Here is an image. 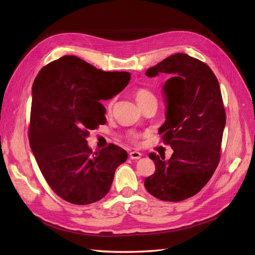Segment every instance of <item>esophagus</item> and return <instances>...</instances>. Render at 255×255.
Here are the masks:
<instances>
[{"label": "esophagus", "instance_id": "esophagus-1", "mask_svg": "<svg viewBox=\"0 0 255 255\" xmlns=\"http://www.w3.org/2000/svg\"><path fill=\"white\" fill-rule=\"evenodd\" d=\"M129 157L130 159H140L141 158V154L139 152H136V151H133L129 154Z\"/></svg>", "mask_w": 255, "mask_h": 255}]
</instances>
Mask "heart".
I'll use <instances>...</instances> for the list:
<instances>
[{
    "mask_svg": "<svg viewBox=\"0 0 255 255\" xmlns=\"http://www.w3.org/2000/svg\"><path fill=\"white\" fill-rule=\"evenodd\" d=\"M135 98H136L138 104L140 105V107H142L146 103H150L152 101H156L157 102L156 97H155V95L153 94V92L150 91L149 89H146V88H139V89H137L136 92H135ZM113 106H114V100H112L110 102V104H109V110L110 111L113 109ZM127 138L131 142L137 144V143H139L140 134H139V133H137V132L131 131V132L128 133Z\"/></svg>",
    "mask_w": 255,
    "mask_h": 255,
    "instance_id": "obj_1",
    "label": "heart"
}]
</instances>
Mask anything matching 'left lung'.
Masks as SVG:
<instances>
[{
	"mask_svg": "<svg viewBox=\"0 0 255 255\" xmlns=\"http://www.w3.org/2000/svg\"><path fill=\"white\" fill-rule=\"evenodd\" d=\"M158 73L171 75L163 87L167 111L159 134L173 153L168 160L149 154L156 171L144 187L158 199L181 202L202 190L215 172L226 115L218 79L206 63L176 53L145 72Z\"/></svg>",
	"mask_w": 255,
	"mask_h": 255,
	"instance_id": "left-lung-1",
	"label": "left lung"
}]
</instances>
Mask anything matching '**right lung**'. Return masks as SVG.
I'll use <instances>...</instances> for the list:
<instances>
[{
  "label": "right lung",
  "mask_w": 255,
  "mask_h": 255,
  "mask_svg": "<svg viewBox=\"0 0 255 255\" xmlns=\"http://www.w3.org/2000/svg\"><path fill=\"white\" fill-rule=\"evenodd\" d=\"M130 73L105 72L74 56L45 65L33 84L29 140L50 188L74 205L98 202L109 193L117 167L127 152L110 143L89 148L90 130L106 123L99 102L128 85Z\"/></svg>",
  "instance_id": "right-lung-1"
}]
</instances>
